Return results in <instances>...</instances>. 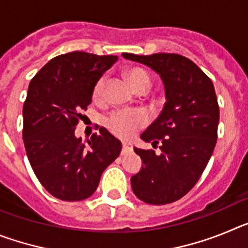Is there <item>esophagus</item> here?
I'll return each mask as SVG.
<instances>
[{
	"label": "esophagus",
	"mask_w": 248,
	"mask_h": 248,
	"mask_svg": "<svg viewBox=\"0 0 248 248\" xmlns=\"http://www.w3.org/2000/svg\"><path fill=\"white\" fill-rule=\"evenodd\" d=\"M131 150V145L130 143H128V141H123V154L124 153H126V151H130Z\"/></svg>",
	"instance_id": "obj_1"
}]
</instances>
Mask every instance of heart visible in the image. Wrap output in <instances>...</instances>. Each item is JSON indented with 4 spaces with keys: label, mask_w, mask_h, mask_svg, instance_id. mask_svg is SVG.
<instances>
[{
    "label": "heart",
    "mask_w": 248,
    "mask_h": 248,
    "mask_svg": "<svg viewBox=\"0 0 248 248\" xmlns=\"http://www.w3.org/2000/svg\"><path fill=\"white\" fill-rule=\"evenodd\" d=\"M126 82L137 93L146 92L151 87V77L141 68L133 67L124 72ZM105 78H100L93 88V99L100 103L104 99ZM146 124L145 114L140 111H117L109 117L107 125L114 134L124 139H129L137 133L139 129Z\"/></svg>",
    "instance_id": "b5f03b06"
}]
</instances>
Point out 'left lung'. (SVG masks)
Wrapping results in <instances>:
<instances>
[{
  "instance_id": "8db88e82",
  "label": "left lung",
  "mask_w": 248,
  "mask_h": 248,
  "mask_svg": "<svg viewBox=\"0 0 248 248\" xmlns=\"http://www.w3.org/2000/svg\"><path fill=\"white\" fill-rule=\"evenodd\" d=\"M122 56L156 72L165 88L163 111L140 137L151 145L160 143L161 154L134 148L143 165L131 176V189L150 205L174 202L198 183L214 153L220 119L214 84L180 54Z\"/></svg>"
}]
</instances>
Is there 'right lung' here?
Instances as JSON below:
<instances>
[{
	"label": "right lung",
	"instance_id": "add662e5",
	"mask_svg": "<svg viewBox=\"0 0 248 248\" xmlns=\"http://www.w3.org/2000/svg\"><path fill=\"white\" fill-rule=\"evenodd\" d=\"M117 59L78 50L61 54L31 80L23 104V143L39 183L59 200L92 196L103 171L119 156L122 143L105 128L87 143L74 134L94 85Z\"/></svg>",
	"mask_w": 248,
	"mask_h": 248
}]
</instances>
